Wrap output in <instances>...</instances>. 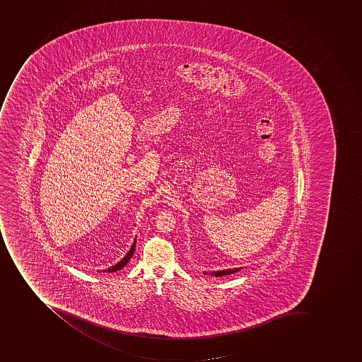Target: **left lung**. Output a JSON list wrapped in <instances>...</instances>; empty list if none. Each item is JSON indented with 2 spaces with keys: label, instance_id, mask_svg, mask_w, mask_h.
<instances>
[{
  "label": "left lung",
  "instance_id": "obj_1",
  "mask_svg": "<svg viewBox=\"0 0 362 362\" xmlns=\"http://www.w3.org/2000/svg\"><path fill=\"white\" fill-rule=\"evenodd\" d=\"M240 271V268H234V269H225V271H216L212 272L211 275L212 276L219 277V276H226V275H230V274L237 273V272ZM206 272H204V275H206Z\"/></svg>",
  "mask_w": 362,
  "mask_h": 362
}]
</instances>
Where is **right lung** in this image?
Wrapping results in <instances>:
<instances>
[{
	"mask_svg": "<svg viewBox=\"0 0 362 362\" xmlns=\"http://www.w3.org/2000/svg\"><path fill=\"white\" fill-rule=\"evenodd\" d=\"M135 243H136V238H135V240H134L133 245H132L131 250L128 251L127 255L124 257V258L120 260V262H118V264H115V266H112V267L109 268V269H107V273H115V272L120 271V269H122V267L124 266H126L127 264V262L131 260L132 257H133L134 251H135Z\"/></svg>",
	"mask_w": 362,
	"mask_h": 362,
	"instance_id": "add662e5",
	"label": "right lung"
}]
</instances>
